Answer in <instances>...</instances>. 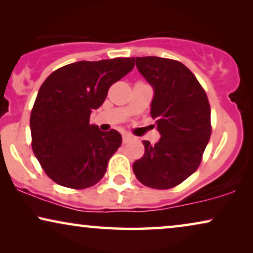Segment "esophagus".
Masks as SVG:
<instances>
[{"mask_svg": "<svg viewBox=\"0 0 253 253\" xmlns=\"http://www.w3.org/2000/svg\"><path fill=\"white\" fill-rule=\"evenodd\" d=\"M122 139H123V144H126V143H129V141H130L131 139H132V137H131L130 134L124 133L123 137H122Z\"/></svg>", "mask_w": 253, "mask_h": 253, "instance_id": "34e87169", "label": "esophagus"}]
</instances>
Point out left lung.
Masks as SVG:
<instances>
[{
    "label": "left lung",
    "mask_w": 253,
    "mask_h": 253,
    "mask_svg": "<svg viewBox=\"0 0 253 253\" xmlns=\"http://www.w3.org/2000/svg\"><path fill=\"white\" fill-rule=\"evenodd\" d=\"M140 75L154 91L151 115L160 139L144 140L145 154L132 166L136 177L153 189L178 185L199 167L211 137V107L195 75L181 62L136 57Z\"/></svg>",
    "instance_id": "obj_1"
}]
</instances>
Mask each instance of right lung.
I'll use <instances>...</instances> for the list:
<instances>
[{"instance_id":"1","label":"right lung","mask_w":253,"mask_h":253,"mask_svg":"<svg viewBox=\"0 0 253 253\" xmlns=\"http://www.w3.org/2000/svg\"><path fill=\"white\" fill-rule=\"evenodd\" d=\"M133 67L134 57L79 61L57 69L41 85L30 119L32 148L55 183L85 189L103 177L122 136L89 124V116Z\"/></svg>"}]
</instances>
